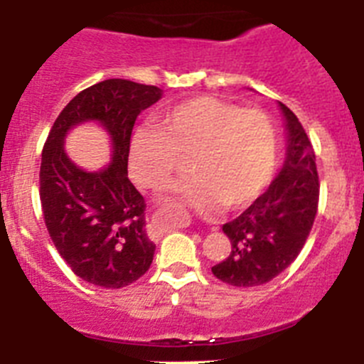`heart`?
<instances>
[{
	"label": "heart",
	"mask_w": 364,
	"mask_h": 364,
	"mask_svg": "<svg viewBox=\"0 0 364 364\" xmlns=\"http://www.w3.org/2000/svg\"><path fill=\"white\" fill-rule=\"evenodd\" d=\"M277 129L262 109L197 96L164 111L156 127H138L129 142V175L140 188L171 182L178 160L188 176L178 191L202 213L240 210L255 200L277 164Z\"/></svg>",
	"instance_id": "1"
}]
</instances>
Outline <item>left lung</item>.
Returning <instances> with one entry per match:
<instances>
[{"label": "left lung", "instance_id": "8db88e82", "mask_svg": "<svg viewBox=\"0 0 364 364\" xmlns=\"http://www.w3.org/2000/svg\"><path fill=\"white\" fill-rule=\"evenodd\" d=\"M279 107L288 131L284 166L246 211L222 226L231 253L211 268L215 277L239 288L266 284L284 272L301 253L317 215L319 175L311 144L294 112L281 102Z\"/></svg>", "mask_w": 364, "mask_h": 364}]
</instances>
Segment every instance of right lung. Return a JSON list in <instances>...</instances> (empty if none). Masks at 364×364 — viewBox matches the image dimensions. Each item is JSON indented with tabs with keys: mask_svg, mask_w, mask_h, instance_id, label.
<instances>
[{
	"mask_svg": "<svg viewBox=\"0 0 364 364\" xmlns=\"http://www.w3.org/2000/svg\"><path fill=\"white\" fill-rule=\"evenodd\" d=\"M162 98L154 85L111 78L74 96L54 122L41 153L40 200L50 239L80 279L124 288L149 269L146 202L127 176L136 117ZM98 121L113 144L112 164L89 173L66 156L63 140L74 124Z\"/></svg>",
	"mask_w": 364,
	"mask_h": 364,
	"instance_id": "right-lung-1",
	"label": "right lung"
}]
</instances>
